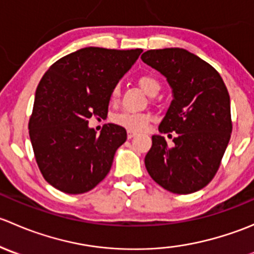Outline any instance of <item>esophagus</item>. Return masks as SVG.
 <instances>
[{"mask_svg": "<svg viewBox=\"0 0 254 254\" xmlns=\"http://www.w3.org/2000/svg\"><path fill=\"white\" fill-rule=\"evenodd\" d=\"M136 135V131H132V130H127V139H131Z\"/></svg>", "mask_w": 254, "mask_h": 254, "instance_id": "1", "label": "esophagus"}]
</instances>
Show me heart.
Wrapping results in <instances>:
<instances>
[{"mask_svg":"<svg viewBox=\"0 0 254 254\" xmlns=\"http://www.w3.org/2000/svg\"><path fill=\"white\" fill-rule=\"evenodd\" d=\"M137 83L141 87L143 91L151 97H155L160 93L161 91V83L155 76L152 75H142L137 79ZM119 86H114L112 88L111 94H109V99L112 103H115L119 99ZM150 115L145 114V113H136V112H129L125 111L119 113L113 118L114 123L118 125L127 127V129L132 130V131H142L147 127L148 123H150Z\"/></svg>","mask_w":254,"mask_h":254,"instance_id":"obj_1","label":"heart"}]
</instances>
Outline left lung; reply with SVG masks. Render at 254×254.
Masks as SVG:
<instances>
[{
	"instance_id": "8db88e82",
	"label": "left lung",
	"mask_w": 254,
	"mask_h": 254,
	"mask_svg": "<svg viewBox=\"0 0 254 254\" xmlns=\"http://www.w3.org/2000/svg\"><path fill=\"white\" fill-rule=\"evenodd\" d=\"M141 60L160 71L172 87L175 98L158 130L168 136L177 132L172 145L153 135L146 170L156 183L175 194L200 190L216 175L231 137L226 86L210 64L184 49L147 50Z\"/></svg>"
}]
</instances>
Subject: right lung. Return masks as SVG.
<instances>
[{"mask_svg":"<svg viewBox=\"0 0 254 254\" xmlns=\"http://www.w3.org/2000/svg\"><path fill=\"white\" fill-rule=\"evenodd\" d=\"M141 53L79 49L59 59L40 79L28 127L38 167L54 188L82 194L108 175L127 130L106 124L96 135L88 119L107 117L112 88Z\"/></svg>","mask_w":254,"mask_h":254,"instance_id":"obj_1","label":"right lung"}]
</instances>
